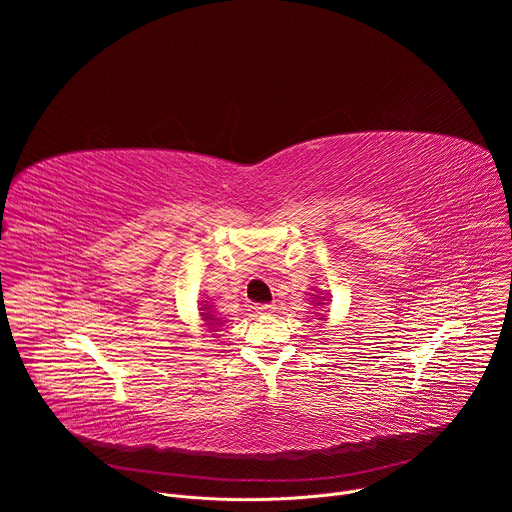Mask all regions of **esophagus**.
I'll return each mask as SVG.
<instances>
[{"instance_id": "1", "label": "esophagus", "mask_w": 512, "mask_h": 512, "mask_svg": "<svg viewBox=\"0 0 512 512\" xmlns=\"http://www.w3.org/2000/svg\"><path fill=\"white\" fill-rule=\"evenodd\" d=\"M255 310H257L259 314H271V312H273V306H271V304H257Z\"/></svg>"}]
</instances>
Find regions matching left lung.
<instances>
[{
  "label": "left lung",
  "instance_id": "obj_1",
  "mask_svg": "<svg viewBox=\"0 0 512 512\" xmlns=\"http://www.w3.org/2000/svg\"><path fill=\"white\" fill-rule=\"evenodd\" d=\"M316 300H318V298H316ZM316 306H318V304H316ZM320 320H322V318H320Z\"/></svg>",
  "mask_w": 512,
  "mask_h": 512
}]
</instances>
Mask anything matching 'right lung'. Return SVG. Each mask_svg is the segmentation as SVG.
<instances>
[{
	"label": "right lung",
	"instance_id": "obj_1",
	"mask_svg": "<svg viewBox=\"0 0 512 512\" xmlns=\"http://www.w3.org/2000/svg\"><path fill=\"white\" fill-rule=\"evenodd\" d=\"M210 308H212V306H204V308H202V320H206V326L214 332V328H218V324H221V320H218V318L212 314Z\"/></svg>",
	"mask_w": 512,
	"mask_h": 512
}]
</instances>
